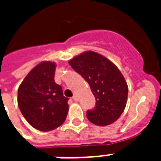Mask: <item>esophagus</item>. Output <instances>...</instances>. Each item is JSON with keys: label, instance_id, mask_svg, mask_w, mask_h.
Instances as JSON below:
<instances>
[{"label": "esophagus", "instance_id": "obj_1", "mask_svg": "<svg viewBox=\"0 0 161 161\" xmlns=\"http://www.w3.org/2000/svg\"><path fill=\"white\" fill-rule=\"evenodd\" d=\"M73 99L74 101H75V102H78V97L77 95H74L73 97Z\"/></svg>", "mask_w": 161, "mask_h": 161}]
</instances>
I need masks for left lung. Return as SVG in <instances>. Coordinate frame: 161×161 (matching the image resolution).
Wrapping results in <instances>:
<instances>
[{
  "label": "left lung",
  "instance_id": "8db88e82",
  "mask_svg": "<svg viewBox=\"0 0 161 161\" xmlns=\"http://www.w3.org/2000/svg\"><path fill=\"white\" fill-rule=\"evenodd\" d=\"M68 63L90 86L96 104L87 111L91 123L106 126L120 117L126 106L128 86L119 68L108 59L94 53L85 52Z\"/></svg>",
  "mask_w": 161,
  "mask_h": 161
}]
</instances>
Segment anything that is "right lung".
<instances>
[{
  "mask_svg": "<svg viewBox=\"0 0 161 161\" xmlns=\"http://www.w3.org/2000/svg\"><path fill=\"white\" fill-rule=\"evenodd\" d=\"M55 68V63H39L26 75L17 93L18 107L24 118L44 132L63 125L68 112V98L54 81Z\"/></svg>",
  "mask_w": 161,
  "mask_h": 161,
  "instance_id": "obj_1",
  "label": "right lung"
}]
</instances>
